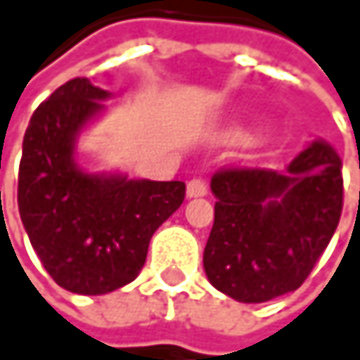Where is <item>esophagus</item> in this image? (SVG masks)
<instances>
[{
  "instance_id": "34e87169",
  "label": "esophagus",
  "mask_w": 360,
  "mask_h": 360,
  "mask_svg": "<svg viewBox=\"0 0 360 360\" xmlns=\"http://www.w3.org/2000/svg\"><path fill=\"white\" fill-rule=\"evenodd\" d=\"M209 188L202 179H192L188 184V198H200V196H207Z\"/></svg>"
}]
</instances>
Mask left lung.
I'll return each mask as SVG.
<instances>
[{
	"label": "left lung",
	"mask_w": 360,
	"mask_h": 360,
	"mask_svg": "<svg viewBox=\"0 0 360 360\" xmlns=\"http://www.w3.org/2000/svg\"><path fill=\"white\" fill-rule=\"evenodd\" d=\"M215 219L202 264L211 284L241 303L297 290L342 217L338 151L314 141L286 168H221L211 179Z\"/></svg>",
	"instance_id": "obj_1"
}]
</instances>
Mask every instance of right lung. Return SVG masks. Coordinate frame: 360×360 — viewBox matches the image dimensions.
<instances>
[{
  "label": "right lung",
  "instance_id": "add662e5",
  "mask_svg": "<svg viewBox=\"0 0 360 360\" xmlns=\"http://www.w3.org/2000/svg\"><path fill=\"white\" fill-rule=\"evenodd\" d=\"M108 98L89 79H72L36 108L22 139L20 221L49 275L76 295L136 279L153 233L186 198L184 181L91 174L76 164V141Z\"/></svg>",
  "mask_w": 360,
  "mask_h": 360
}]
</instances>
